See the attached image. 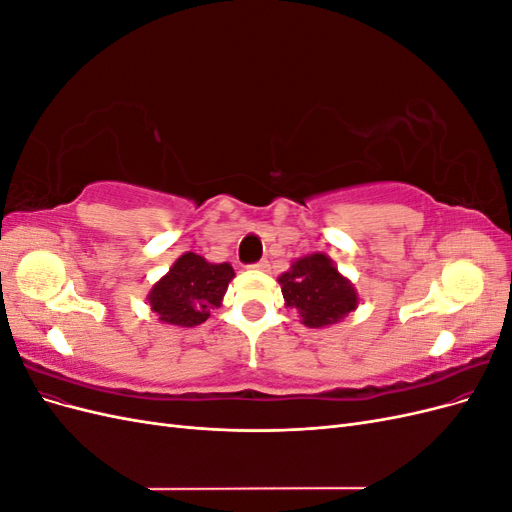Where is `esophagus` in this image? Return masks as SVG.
Returning <instances> with one entry per match:
<instances>
[{
  "label": "esophagus",
  "instance_id": "1",
  "mask_svg": "<svg viewBox=\"0 0 512 512\" xmlns=\"http://www.w3.org/2000/svg\"><path fill=\"white\" fill-rule=\"evenodd\" d=\"M252 269H258V271H267V269H269V260H267V258H262V260L254 262Z\"/></svg>",
  "mask_w": 512,
  "mask_h": 512
}]
</instances>
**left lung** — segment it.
<instances>
[{"label": "left lung", "instance_id": "8db88e82", "mask_svg": "<svg viewBox=\"0 0 512 512\" xmlns=\"http://www.w3.org/2000/svg\"><path fill=\"white\" fill-rule=\"evenodd\" d=\"M288 307H297L301 322L309 329H320L342 320L356 309V292L346 277L337 273L329 256L312 254L297 260L280 277Z\"/></svg>", "mask_w": 512, "mask_h": 512}]
</instances>
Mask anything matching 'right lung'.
Segmentation results:
<instances>
[{
  "label": "right lung",
  "mask_w": 512,
  "mask_h": 512,
  "mask_svg": "<svg viewBox=\"0 0 512 512\" xmlns=\"http://www.w3.org/2000/svg\"><path fill=\"white\" fill-rule=\"evenodd\" d=\"M232 267L211 265L194 252L183 254L166 277L149 292V305L166 324L196 327L211 316L213 307H220L232 280Z\"/></svg>",
  "instance_id": "obj_1"
}]
</instances>
